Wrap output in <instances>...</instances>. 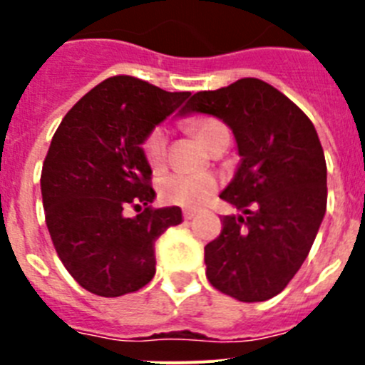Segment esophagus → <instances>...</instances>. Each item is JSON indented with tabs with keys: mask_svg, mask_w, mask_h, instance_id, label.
<instances>
[{
	"mask_svg": "<svg viewBox=\"0 0 365 365\" xmlns=\"http://www.w3.org/2000/svg\"><path fill=\"white\" fill-rule=\"evenodd\" d=\"M182 217H185L186 221H190V219L195 217V210H185L182 212Z\"/></svg>",
	"mask_w": 365,
	"mask_h": 365,
	"instance_id": "1",
	"label": "esophagus"
}]
</instances>
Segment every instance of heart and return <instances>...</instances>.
I'll return each instance as SVG.
<instances>
[{
  "mask_svg": "<svg viewBox=\"0 0 365 365\" xmlns=\"http://www.w3.org/2000/svg\"><path fill=\"white\" fill-rule=\"evenodd\" d=\"M193 133L210 148L219 135L228 133V128L221 120L212 117L193 122ZM143 153L151 170H160L168 157V131L163 125H155L143 140ZM217 190V179L212 173H170L159 182V195L164 202L199 208L210 201Z\"/></svg>",
  "mask_w": 365,
  "mask_h": 365,
  "instance_id": "obj_1",
  "label": "heart"
}]
</instances>
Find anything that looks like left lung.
<instances>
[{
	"label": "left lung",
	"instance_id": "left-lung-1",
	"mask_svg": "<svg viewBox=\"0 0 365 365\" xmlns=\"http://www.w3.org/2000/svg\"><path fill=\"white\" fill-rule=\"evenodd\" d=\"M221 118L241 164L219 195L241 215H222L205 247L206 278L240 302H265L289 285L311 250L327 206V166L314 125L292 100L259 78L199 91L186 113Z\"/></svg>",
	"mask_w": 365,
	"mask_h": 365
}]
</instances>
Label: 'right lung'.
I'll use <instances>...</instances> for the list:
<instances>
[{"mask_svg":"<svg viewBox=\"0 0 365 365\" xmlns=\"http://www.w3.org/2000/svg\"><path fill=\"white\" fill-rule=\"evenodd\" d=\"M188 96L118 74L83 95L58 125L41 168L45 222L58 257L86 291L117 298L155 276V241L182 215L179 206H151L140 144Z\"/></svg>","mask_w":365,"mask_h":365,"instance_id":"obj_1","label":"right lung"}]
</instances>
